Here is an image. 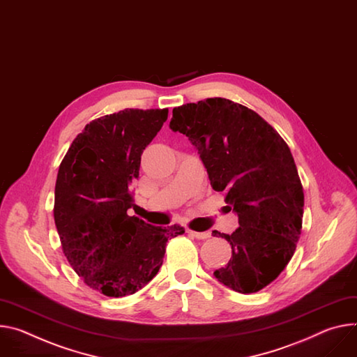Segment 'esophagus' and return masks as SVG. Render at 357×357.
<instances>
[{
	"instance_id": "obj_1",
	"label": "esophagus",
	"mask_w": 357,
	"mask_h": 357,
	"mask_svg": "<svg viewBox=\"0 0 357 357\" xmlns=\"http://www.w3.org/2000/svg\"><path fill=\"white\" fill-rule=\"evenodd\" d=\"M188 234L193 238H197V239H208L211 236L209 232H195V231H190V229H188Z\"/></svg>"
}]
</instances>
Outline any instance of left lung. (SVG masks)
<instances>
[{"mask_svg": "<svg viewBox=\"0 0 357 357\" xmlns=\"http://www.w3.org/2000/svg\"><path fill=\"white\" fill-rule=\"evenodd\" d=\"M172 131L189 138L215 190L239 218L226 235L228 265L215 278L239 294L272 283L296 250L305 195L291 152L283 138L255 111L225 98H206L172 111Z\"/></svg>", "mask_w": 357, "mask_h": 357, "instance_id": "obj_1", "label": "left lung"}]
</instances>
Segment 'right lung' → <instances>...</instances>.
I'll use <instances>...</instances> for the list:
<instances>
[{"label":"right lung","instance_id":"obj_1","mask_svg":"<svg viewBox=\"0 0 357 357\" xmlns=\"http://www.w3.org/2000/svg\"><path fill=\"white\" fill-rule=\"evenodd\" d=\"M168 118L165 109L123 111L93 119L73 141L55 183L54 220L63 255L84 283L109 298L132 295L158 273L167 242L185 229L138 216L129 186L141 155Z\"/></svg>","mask_w":357,"mask_h":357}]
</instances>
